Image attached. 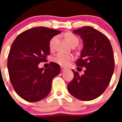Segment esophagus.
Listing matches in <instances>:
<instances>
[{
  "label": "esophagus",
  "mask_w": 122,
  "mask_h": 122,
  "mask_svg": "<svg viewBox=\"0 0 122 122\" xmlns=\"http://www.w3.org/2000/svg\"><path fill=\"white\" fill-rule=\"evenodd\" d=\"M65 70H66V68H65L61 66V71H64Z\"/></svg>",
  "instance_id": "esophagus-1"
}]
</instances>
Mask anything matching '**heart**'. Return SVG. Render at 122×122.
<instances>
[{
    "instance_id": "obj_1",
    "label": "heart",
    "mask_w": 122,
    "mask_h": 122,
    "mask_svg": "<svg viewBox=\"0 0 122 122\" xmlns=\"http://www.w3.org/2000/svg\"><path fill=\"white\" fill-rule=\"evenodd\" d=\"M65 37L71 45H73L74 44L79 43L78 38L74 35L72 33H68L65 35ZM57 40V36H53L49 41V48L51 50H54L55 49L56 41ZM74 59L73 56L71 54H66L59 52L53 58V60L56 63L63 66H66L70 65V63L72 62Z\"/></svg>"
}]
</instances>
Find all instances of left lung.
<instances>
[{"mask_svg": "<svg viewBox=\"0 0 122 122\" xmlns=\"http://www.w3.org/2000/svg\"><path fill=\"white\" fill-rule=\"evenodd\" d=\"M84 43L81 57L76 61L84 74L73 70L74 77L68 84L71 95L82 101H90L100 97L107 87L115 67L114 52L108 38L89 26L74 30Z\"/></svg>", "mask_w": 122, "mask_h": 122, "instance_id": "left-lung-1", "label": "left lung"}]
</instances>
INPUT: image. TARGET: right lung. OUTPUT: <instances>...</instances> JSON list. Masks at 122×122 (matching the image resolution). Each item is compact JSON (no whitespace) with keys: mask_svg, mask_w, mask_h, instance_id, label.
I'll return each instance as SVG.
<instances>
[{"mask_svg":"<svg viewBox=\"0 0 122 122\" xmlns=\"http://www.w3.org/2000/svg\"><path fill=\"white\" fill-rule=\"evenodd\" d=\"M60 31L45 27L28 29L18 35L11 46L7 66L16 93L29 102L47 97L52 81L60 72V65L50 62L48 68H38L49 55V41Z\"/></svg>","mask_w":122,"mask_h":122,"instance_id":"1","label":"right lung"}]
</instances>
